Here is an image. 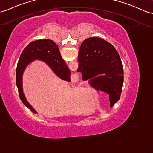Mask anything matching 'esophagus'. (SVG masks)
Wrapping results in <instances>:
<instances>
[{
    "label": "esophagus",
    "instance_id": "34e87169",
    "mask_svg": "<svg viewBox=\"0 0 153 153\" xmlns=\"http://www.w3.org/2000/svg\"><path fill=\"white\" fill-rule=\"evenodd\" d=\"M78 79H79V78H78L77 76L75 78V79H74V81H77L78 80Z\"/></svg>",
    "mask_w": 153,
    "mask_h": 153
}]
</instances>
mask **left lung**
I'll list each match as a JSON object with an SVG mask.
<instances>
[{
	"label": "left lung",
	"instance_id": "left-lung-1",
	"mask_svg": "<svg viewBox=\"0 0 153 153\" xmlns=\"http://www.w3.org/2000/svg\"><path fill=\"white\" fill-rule=\"evenodd\" d=\"M84 80L91 79L97 89L109 95L110 106L120 99L123 84V68L114 47L99 38H89L82 43L79 54V68Z\"/></svg>",
	"mask_w": 153,
	"mask_h": 153
}]
</instances>
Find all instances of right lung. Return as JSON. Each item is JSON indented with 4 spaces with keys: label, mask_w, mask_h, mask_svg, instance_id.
Returning <instances> with one entry per match:
<instances>
[{
    "label": "right lung",
    "mask_w": 153,
    "mask_h": 153,
    "mask_svg": "<svg viewBox=\"0 0 153 153\" xmlns=\"http://www.w3.org/2000/svg\"><path fill=\"white\" fill-rule=\"evenodd\" d=\"M35 59H41L46 62L60 79L71 82L70 70L61 56L58 46L53 40L39 39L30 43L22 52L19 59L16 69V85L21 101L33 113L37 112L25 98L22 77L26 67Z\"/></svg>",
    "instance_id": "obj_1"
}]
</instances>
